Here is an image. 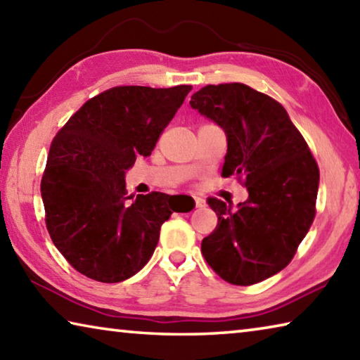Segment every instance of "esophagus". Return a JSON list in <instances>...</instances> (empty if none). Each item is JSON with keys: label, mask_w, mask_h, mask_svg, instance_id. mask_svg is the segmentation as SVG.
<instances>
[{"label": "esophagus", "mask_w": 360, "mask_h": 360, "mask_svg": "<svg viewBox=\"0 0 360 360\" xmlns=\"http://www.w3.org/2000/svg\"><path fill=\"white\" fill-rule=\"evenodd\" d=\"M195 206H197V208H205V206H206L205 198H202V197H195Z\"/></svg>", "instance_id": "1"}]
</instances>
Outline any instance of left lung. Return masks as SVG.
Instances as JSON below:
<instances>
[{"instance_id":"1","label":"left lung","mask_w":360,"mask_h":360,"mask_svg":"<svg viewBox=\"0 0 360 360\" xmlns=\"http://www.w3.org/2000/svg\"><path fill=\"white\" fill-rule=\"evenodd\" d=\"M191 106L227 135L222 176L243 179L249 197L231 211L208 198L217 225L202 254L224 281L251 285L276 275L314 221L319 168L281 103L249 85H206Z\"/></svg>"}]
</instances>
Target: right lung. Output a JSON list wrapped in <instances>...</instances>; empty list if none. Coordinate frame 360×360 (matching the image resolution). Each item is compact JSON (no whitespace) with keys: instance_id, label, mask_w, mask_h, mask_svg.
<instances>
[{"instance_id":"add662e5","label":"right lung","mask_w":360,"mask_h":360,"mask_svg":"<svg viewBox=\"0 0 360 360\" xmlns=\"http://www.w3.org/2000/svg\"><path fill=\"white\" fill-rule=\"evenodd\" d=\"M191 90L112 87L85 101L53 138L41 179L46 225L87 278L120 283L136 275L154 254L162 224L179 212L162 192L129 202L125 172L138 155H150Z\"/></svg>"}]
</instances>
